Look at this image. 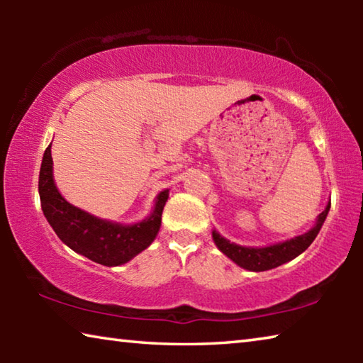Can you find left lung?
<instances>
[{"label":"left lung","instance_id":"1","mask_svg":"<svg viewBox=\"0 0 363 363\" xmlns=\"http://www.w3.org/2000/svg\"><path fill=\"white\" fill-rule=\"evenodd\" d=\"M330 205L331 203L328 201L327 208L318 214L315 224L311 230H307L303 235L290 238V240L267 245V247H242V245L227 240L218 230H213V240L220 253H224L237 266L251 270V272H262V270L275 269L281 266V264L294 259V257L304 253L309 248V245L315 240L317 233L320 232L325 219H327Z\"/></svg>","mask_w":363,"mask_h":363}]
</instances>
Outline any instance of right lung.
<instances>
[{
    "mask_svg": "<svg viewBox=\"0 0 363 363\" xmlns=\"http://www.w3.org/2000/svg\"><path fill=\"white\" fill-rule=\"evenodd\" d=\"M38 192L41 210L57 237L75 253L102 266H121L150 247L162 225L169 189L157 195L152 213L140 223L121 224L101 219L67 201L54 182L51 144L43 155Z\"/></svg>",
    "mask_w": 363,
    "mask_h": 363,
    "instance_id": "1",
    "label": "right lung"
}]
</instances>
